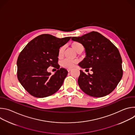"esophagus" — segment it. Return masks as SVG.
I'll use <instances>...</instances> for the list:
<instances>
[{"mask_svg": "<svg viewBox=\"0 0 135 135\" xmlns=\"http://www.w3.org/2000/svg\"><path fill=\"white\" fill-rule=\"evenodd\" d=\"M71 69H70V68H68V69H67V71H68V72H69V71H71Z\"/></svg>", "mask_w": 135, "mask_h": 135, "instance_id": "obj_1", "label": "esophagus"}]
</instances>
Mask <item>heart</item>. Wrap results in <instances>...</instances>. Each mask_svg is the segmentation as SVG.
<instances>
[{"label": "heart", "mask_w": 135, "mask_h": 135, "mask_svg": "<svg viewBox=\"0 0 135 135\" xmlns=\"http://www.w3.org/2000/svg\"><path fill=\"white\" fill-rule=\"evenodd\" d=\"M72 47L77 52L79 49L83 47V46L81 43H80L79 42H74L72 44ZM64 51H65V46H62L59 51L58 55L59 57L63 55V54L64 53ZM77 62H78V61L77 60H71V59H65L61 61V65L62 67H65V68H70L73 67L74 66L75 64Z\"/></svg>", "instance_id": "1"}]
</instances>
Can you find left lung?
<instances>
[{
  "instance_id": "8db88e82",
  "label": "left lung",
  "mask_w": 135,
  "mask_h": 135,
  "mask_svg": "<svg viewBox=\"0 0 135 135\" xmlns=\"http://www.w3.org/2000/svg\"><path fill=\"white\" fill-rule=\"evenodd\" d=\"M71 40L85 48L86 56L79 64V66L88 70L92 68L93 71L92 74L86 75L80 70L78 84L81 89L88 95L97 98L111 93L123 75L122 58L117 47L96 31L73 37Z\"/></svg>"
}]
</instances>
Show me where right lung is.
<instances>
[{
	"instance_id": "obj_1",
	"label": "right lung",
	"mask_w": 135,
	"mask_h": 135,
	"mask_svg": "<svg viewBox=\"0 0 135 135\" xmlns=\"http://www.w3.org/2000/svg\"><path fill=\"white\" fill-rule=\"evenodd\" d=\"M71 37L57 38L49 34L38 36L31 41L19 54L17 60V79L31 95L44 98L55 93L62 86L68 74L63 68L53 75L47 71L58 67V53Z\"/></svg>"
}]
</instances>
